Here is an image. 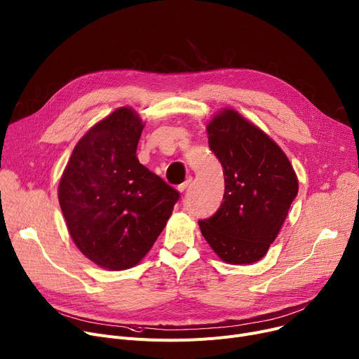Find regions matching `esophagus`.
Instances as JSON below:
<instances>
[{
  "label": "esophagus",
  "mask_w": 359,
  "mask_h": 359,
  "mask_svg": "<svg viewBox=\"0 0 359 359\" xmlns=\"http://www.w3.org/2000/svg\"><path fill=\"white\" fill-rule=\"evenodd\" d=\"M190 184H192V177H189L184 183H182V184H179L177 186V189H179V192H184V190L190 186Z\"/></svg>",
  "instance_id": "obj_1"
}]
</instances>
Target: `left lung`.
I'll return each instance as SVG.
<instances>
[{"instance_id":"obj_1","label":"left lung","mask_w":359,"mask_h":359,"mask_svg":"<svg viewBox=\"0 0 359 359\" xmlns=\"http://www.w3.org/2000/svg\"><path fill=\"white\" fill-rule=\"evenodd\" d=\"M206 130L225 194L219 209L199 221L201 232L228 264H252L277 238L299 192L297 176L276 142L236 111H221Z\"/></svg>"}]
</instances>
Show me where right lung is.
I'll use <instances>...</instances> for the list:
<instances>
[{"label": "right lung", "mask_w": 359, "mask_h": 359, "mask_svg": "<svg viewBox=\"0 0 359 359\" xmlns=\"http://www.w3.org/2000/svg\"><path fill=\"white\" fill-rule=\"evenodd\" d=\"M142 128L134 109H115L78 141L59 183L72 240L95 264L112 271L144 258L180 198L138 161Z\"/></svg>", "instance_id": "1"}]
</instances>
